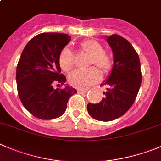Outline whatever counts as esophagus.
Listing matches in <instances>:
<instances>
[{
	"label": "esophagus",
	"instance_id": "34e87169",
	"mask_svg": "<svg viewBox=\"0 0 161 161\" xmlns=\"http://www.w3.org/2000/svg\"><path fill=\"white\" fill-rule=\"evenodd\" d=\"M88 89H87V88H80V89L77 90V92L79 93H85L86 92H88Z\"/></svg>",
	"mask_w": 161,
	"mask_h": 161
}]
</instances>
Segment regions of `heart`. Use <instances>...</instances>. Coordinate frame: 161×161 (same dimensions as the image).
Listing matches in <instances>:
<instances>
[{"mask_svg":"<svg viewBox=\"0 0 161 161\" xmlns=\"http://www.w3.org/2000/svg\"><path fill=\"white\" fill-rule=\"evenodd\" d=\"M84 51L91 55L90 65H96L101 71L107 73L112 66V61L110 56L103 53L102 45L97 41H84L80 44ZM59 64L62 70L69 71L73 65V53L68 47H65L60 52L58 58ZM101 75L99 70L95 67L87 69H76L72 72L69 76V82L73 87L79 88H86L94 85L100 80Z\"/></svg>","mask_w":161,"mask_h":161,"instance_id":"b5f03b06","label":"heart"}]
</instances>
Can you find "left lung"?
Here are the masks:
<instances>
[{"instance_id": "8db88e82", "label": "left lung", "mask_w": 161, "mask_h": 161, "mask_svg": "<svg viewBox=\"0 0 161 161\" xmlns=\"http://www.w3.org/2000/svg\"><path fill=\"white\" fill-rule=\"evenodd\" d=\"M107 42L113 52V66L102 84L108 87L105 96L99 103L87 106L88 114L103 122L123 115L134 103L142 83L140 60L130 42L118 35L107 37Z\"/></svg>"}]
</instances>
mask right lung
Returning <instances> with one entry per match:
<instances>
[{
	"instance_id": "obj_1",
	"label": "right lung",
	"mask_w": 161,
	"mask_h": 161,
	"mask_svg": "<svg viewBox=\"0 0 161 161\" xmlns=\"http://www.w3.org/2000/svg\"><path fill=\"white\" fill-rule=\"evenodd\" d=\"M70 40L66 34H39L27 42L21 53L16 68L18 94L24 108L38 119L50 120L62 116L69 97L76 93L68 85L62 90L53 87L56 83L65 84L58 58Z\"/></svg>"
}]
</instances>
